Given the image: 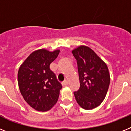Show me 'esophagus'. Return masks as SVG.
<instances>
[{"label": "esophagus", "instance_id": "1", "mask_svg": "<svg viewBox=\"0 0 131 131\" xmlns=\"http://www.w3.org/2000/svg\"><path fill=\"white\" fill-rule=\"evenodd\" d=\"M68 84H69V82H68V80H64V81L62 83V85L63 86H67Z\"/></svg>", "mask_w": 131, "mask_h": 131}]
</instances>
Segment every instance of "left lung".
Listing matches in <instances>:
<instances>
[{
    "label": "left lung",
    "instance_id": "8db88e82",
    "mask_svg": "<svg viewBox=\"0 0 131 131\" xmlns=\"http://www.w3.org/2000/svg\"><path fill=\"white\" fill-rule=\"evenodd\" d=\"M77 62L80 88L74 92L78 105L84 110H93L102 103L110 82L105 62L89 47L80 45L72 51Z\"/></svg>",
    "mask_w": 131,
    "mask_h": 131
}]
</instances>
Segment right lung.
I'll list each match as a JSON object with an SVG mask.
<instances>
[{"label":"right lung","instance_id":"obj_1","mask_svg":"<svg viewBox=\"0 0 131 131\" xmlns=\"http://www.w3.org/2000/svg\"><path fill=\"white\" fill-rule=\"evenodd\" d=\"M60 50H36L27 57L18 72V82L24 99L34 110L46 111L57 102L61 83L50 70L49 66L57 57Z\"/></svg>","mask_w":131,"mask_h":131}]
</instances>
